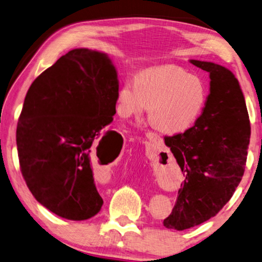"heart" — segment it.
Returning <instances> with one entry per match:
<instances>
[{
	"label": "heart",
	"instance_id": "heart-1",
	"mask_svg": "<svg viewBox=\"0 0 262 262\" xmlns=\"http://www.w3.org/2000/svg\"><path fill=\"white\" fill-rule=\"evenodd\" d=\"M207 89L199 76L177 66L150 68L136 79H126L116 96L119 116L127 118L147 109L148 122L159 131H186L203 113Z\"/></svg>",
	"mask_w": 262,
	"mask_h": 262
}]
</instances>
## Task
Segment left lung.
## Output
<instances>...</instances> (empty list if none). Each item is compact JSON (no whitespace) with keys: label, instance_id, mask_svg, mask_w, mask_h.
I'll return each mask as SVG.
<instances>
[{"label":"left lung","instance_id":"8db88e82","mask_svg":"<svg viewBox=\"0 0 262 262\" xmlns=\"http://www.w3.org/2000/svg\"><path fill=\"white\" fill-rule=\"evenodd\" d=\"M209 72L205 108L194 125L164 137L184 182L166 228L185 230L216 215L231 199L245 171L251 125L239 82L227 68L191 59Z\"/></svg>","mask_w":262,"mask_h":262}]
</instances>
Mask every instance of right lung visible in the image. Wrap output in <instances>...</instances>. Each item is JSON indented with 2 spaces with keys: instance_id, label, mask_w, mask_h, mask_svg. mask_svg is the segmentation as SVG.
I'll return each instance as SVG.
<instances>
[{
  "instance_id": "right-lung-1",
  "label": "right lung",
  "mask_w": 262,
  "mask_h": 262,
  "mask_svg": "<svg viewBox=\"0 0 262 262\" xmlns=\"http://www.w3.org/2000/svg\"><path fill=\"white\" fill-rule=\"evenodd\" d=\"M117 92L109 57L86 48L58 58L27 91L16 132L20 171L34 198L58 216L82 221L102 207L92 160L119 141L110 130L99 139L116 114Z\"/></svg>"
}]
</instances>
